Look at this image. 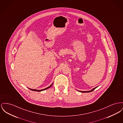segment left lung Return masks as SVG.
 I'll return each instance as SVG.
<instances>
[{
  "instance_id": "1",
  "label": "left lung",
  "mask_w": 123,
  "mask_h": 123,
  "mask_svg": "<svg viewBox=\"0 0 123 123\" xmlns=\"http://www.w3.org/2000/svg\"><path fill=\"white\" fill-rule=\"evenodd\" d=\"M98 86L96 87H95L94 88H93L92 90H90V91H78L79 92H83V93H86V92H92L93 91H94V90L96 88H97Z\"/></svg>"
}]
</instances>
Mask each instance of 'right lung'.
I'll return each instance as SVG.
<instances>
[{"label":"right lung","mask_w":123,"mask_h":123,"mask_svg":"<svg viewBox=\"0 0 123 123\" xmlns=\"http://www.w3.org/2000/svg\"><path fill=\"white\" fill-rule=\"evenodd\" d=\"M52 84H53V83H52L51 85L49 86L48 87H47V88H45V89H42V90H36V89H31V88H29V89H30L31 90L33 91H36V92H41V91H44V90H46V89H48V88H50V87L52 86Z\"/></svg>","instance_id":"1"}]
</instances>
